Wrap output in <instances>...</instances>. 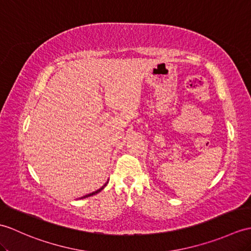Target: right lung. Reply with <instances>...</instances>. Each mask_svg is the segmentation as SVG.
Wrapping results in <instances>:
<instances>
[{"label": "right lung", "mask_w": 251, "mask_h": 251, "mask_svg": "<svg viewBox=\"0 0 251 251\" xmlns=\"http://www.w3.org/2000/svg\"><path fill=\"white\" fill-rule=\"evenodd\" d=\"M104 187H106V185H103L101 188H99L98 190H96V191H94V192H92V194H89V195H86V196L82 197V198H81V199H83V198H87V197H91V196H93V195H96V194H97V192H99V191H101V190H102V189H103Z\"/></svg>", "instance_id": "right-lung-1"}]
</instances>
